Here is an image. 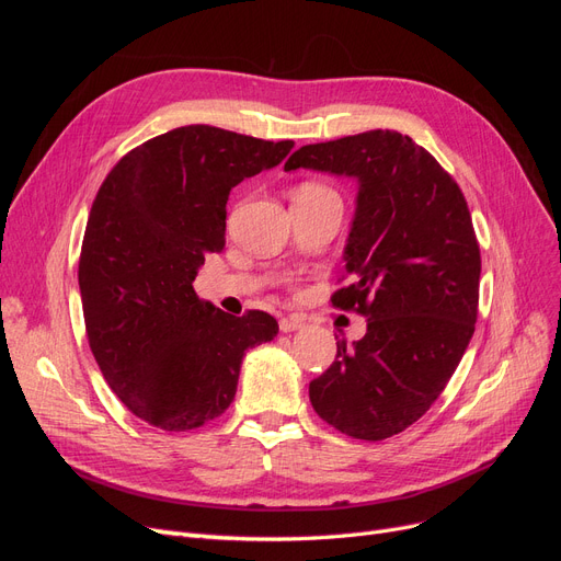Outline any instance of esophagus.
<instances>
[{"label":"esophagus","mask_w":561,"mask_h":561,"mask_svg":"<svg viewBox=\"0 0 561 561\" xmlns=\"http://www.w3.org/2000/svg\"><path fill=\"white\" fill-rule=\"evenodd\" d=\"M278 325H280V332H295L304 325V320L299 316H290V318H280Z\"/></svg>","instance_id":"esophagus-1"}]
</instances>
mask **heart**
I'll return each mask as SVG.
<instances>
[{"label": "heart", "mask_w": 561, "mask_h": 561, "mask_svg": "<svg viewBox=\"0 0 561 561\" xmlns=\"http://www.w3.org/2000/svg\"><path fill=\"white\" fill-rule=\"evenodd\" d=\"M322 192H332V190H328V186H322L318 182H307V184L299 186L295 196H299V194H322Z\"/></svg>", "instance_id": "1"}]
</instances>
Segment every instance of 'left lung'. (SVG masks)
<instances>
[{"label":"left lung","instance_id":"obj_1","mask_svg":"<svg viewBox=\"0 0 561 561\" xmlns=\"http://www.w3.org/2000/svg\"><path fill=\"white\" fill-rule=\"evenodd\" d=\"M358 180L336 309L367 318L360 342L309 383L316 414L355 439L393 437L431 410L478 320L480 245L451 175L410 135L367 130L304 145L285 171Z\"/></svg>","mask_w":561,"mask_h":561}]
</instances>
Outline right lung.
I'll return each mask as SVG.
<instances>
[{
    "instance_id": "right-lung-1",
    "label": "right lung",
    "mask_w": 561,
    "mask_h": 561,
    "mask_svg": "<svg viewBox=\"0 0 561 561\" xmlns=\"http://www.w3.org/2000/svg\"><path fill=\"white\" fill-rule=\"evenodd\" d=\"M293 147L182 126L128 151L100 186L79 257L83 320L105 381L149 426L182 433L225 414L245 351L278 334L264 311L236 318L198 299L194 278L225 248L229 192Z\"/></svg>"
}]
</instances>
